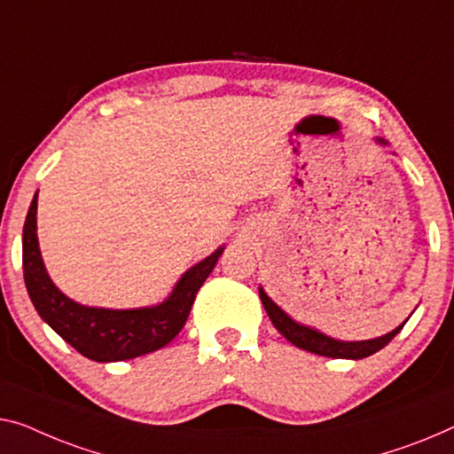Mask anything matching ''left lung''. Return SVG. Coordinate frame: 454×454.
Here are the masks:
<instances>
[{
    "mask_svg": "<svg viewBox=\"0 0 454 454\" xmlns=\"http://www.w3.org/2000/svg\"><path fill=\"white\" fill-rule=\"evenodd\" d=\"M377 142L385 145V140H381V138H377ZM259 295H261L262 306H265L267 314L270 317V322H273V326L279 330V333L286 336L289 342L295 344L297 348L308 350V353L330 356V358H353V361H356V358L371 356L373 353H377V350L387 347V344L391 342V338L400 333V330L403 328V324L408 322L405 320L402 326H397L395 330H391V333H387V334L373 338V340H356V342L336 340V338H330L326 334L317 333V330L303 326V324L295 322L294 317H289L265 292H262V287H259Z\"/></svg>",
    "mask_w": 454,
    "mask_h": 454,
    "instance_id": "8db88e82",
    "label": "left lung"
}]
</instances>
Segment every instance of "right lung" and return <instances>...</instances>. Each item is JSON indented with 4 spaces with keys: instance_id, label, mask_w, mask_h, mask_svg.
Here are the masks:
<instances>
[{
    "instance_id": "add662e5",
    "label": "right lung",
    "mask_w": 454,
    "mask_h": 454,
    "mask_svg": "<svg viewBox=\"0 0 454 454\" xmlns=\"http://www.w3.org/2000/svg\"><path fill=\"white\" fill-rule=\"evenodd\" d=\"M38 192L24 222L22 267L28 295L40 317L49 324L65 342L87 358L98 363L126 361L173 340L185 326L192 312L195 294L212 273L224 247L206 256L204 261L185 270L173 287L171 295L159 306L137 309H107L81 306L54 286L40 256L36 236Z\"/></svg>"
}]
</instances>
